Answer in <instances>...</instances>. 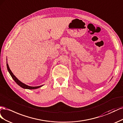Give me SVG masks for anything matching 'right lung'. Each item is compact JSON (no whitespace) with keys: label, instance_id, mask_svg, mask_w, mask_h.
Returning <instances> with one entry per match:
<instances>
[{"label":"right lung","instance_id":"right-lung-1","mask_svg":"<svg viewBox=\"0 0 123 123\" xmlns=\"http://www.w3.org/2000/svg\"><path fill=\"white\" fill-rule=\"evenodd\" d=\"M6 66H7V68H8V71L10 73V74L11 75L12 78L13 79V80H14V81H15V82L18 85V86H21L22 87H23V88L24 89H37V88H39L40 87H41L42 86H27L26 85H25V84H24L23 83H22V82H20L19 80L17 79L16 77L13 75V74L12 73V72H11V70H10L9 67V65L8 64V63H6Z\"/></svg>","mask_w":123,"mask_h":123}]
</instances>
